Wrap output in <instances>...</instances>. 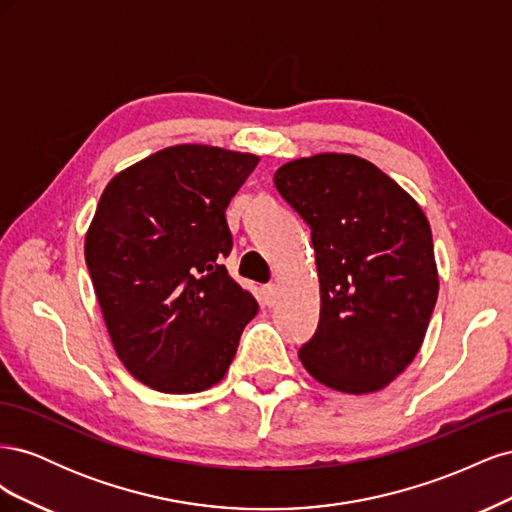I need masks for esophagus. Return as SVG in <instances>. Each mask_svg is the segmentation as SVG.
<instances>
[{
  "label": "esophagus",
  "mask_w": 512,
  "mask_h": 512,
  "mask_svg": "<svg viewBox=\"0 0 512 512\" xmlns=\"http://www.w3.org/2000/svg\"><path fill=\"white\" fill-rule=\"evenodd\" d=\"M262 299H265V303H267L269 307H273V305L277 303V286H275V284H269V286L262 288Z\"/></svg>",
  "instance_id": "esophagus-1"
}]
</instances>
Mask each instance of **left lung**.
Wrapping results in <instances>:
<instances>
[{"label": "left lung", "mask_w": 512, "mask_h": 512, "mask_svg": "<svg viewBox=\"0 0 512 512\" xmlns=\"http://www.w3.org/2000/svg\"><path fill=\"white\" fill-rule=\"evenodd\" d=\"M275 188L312 228L320 320L299 350L329 389L389 386L421 350L438 301L431 226L397 181L352 153H318L275 170Z\"/></svg>", "instance_id": "left-lung-1"}]
</instances>
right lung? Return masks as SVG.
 Segmentation results:
<instances>
[{
    "label": "right lung",
    "instance_id": "obj_1",
    "mask_svg": "<svg viewBox=\"0 0 512 512\" xmlns=\"http://www.w3.org/2000/svg\"><path fill=\"white\" fill-rule=\"evenodd\" d=\"M254 153L175 145L117 173L85 235V262L113 348L149 389L173 395L218 384L252 292L222 265L226 207L258 164Z\"/></svg>",
    "mask_w": 512,
    "mask_h": 512
}]
</instances>
